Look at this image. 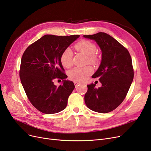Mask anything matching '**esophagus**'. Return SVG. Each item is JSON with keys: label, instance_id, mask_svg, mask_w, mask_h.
<instances>
[{"label": "esophagus", "instance_id": "obj_1", "mask_svg": "<svg viewBox=\"0 0 151 151\" xmlns=\"http://www.w3.org/2000/svg\"><path fill=\"white\" fill-rule=\"evenodd\" d=\"M74 83H75V86H77L78 85L81 84V82H80V81H74Z\"/></svg>", "mask_w": 151, "mask_h": 151}]
</instances>
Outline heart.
<instances>
[{
  "label": "heart",
  "instance_id": "obj_1",
  "mask_svg": "<svg viewBox=\"0 0 151 151\" xmlns=\"http://www.w3.org/2000/svg\"><path fill=\"white\" fill-rule=\"evenodd\" d=\"M75 48L85 55H87V63L93 65L98 63L99 58L96 52V45L88 40H81L78 42L74 46ZM73 53L70 49H66L61 53L60 56V62L63 67L69 68L72 66ZM93 69L91 66H87L83 68L75 67L70 70L68 72V76L70 78L74 81H83L86 78L92 74Z\"/></svg>",
  "mask_w": 151,
  "mask_h": 151
}]
</instances>
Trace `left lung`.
Listing matches in <instances>:
<instances>
[{
  "label": "left lung",
  "instance_id": "1",
  "mask_svg": "<svg viewBox=\"0 0 151 151\" xmlns=\"http://www.w3.org/2000/svg\"><path fill=\"white\" fill-rule=\"evenodd\" d=\"M95 40L102 52V60L92 78H98L102 86L87 85L85 95L87 107L100 113L115 109L125 99L134 78L132 59L128 50L107 33L99 32L83 35Z\"/></svg>",
  "mask_w": 151,
  "mask_h": 151
}]
</instances>
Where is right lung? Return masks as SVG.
Returning <instances> with one entry per match:
<instances>
[{"label": "right lung", "instance_id": "1", "mask_svg": "<svg viewBox=\"0 0 151 151\" xmlns=\"http://www.w3.org/2000/svg\"><path fill=\"white\" fill-rule=\"evenodd\" d=\"M79 35H45L25 50L21 59L20 78L28 99L37 109L45 114L63 110L75 88L73 82L65 80L67 75L60 62V56ZM63 79L59 87L55 79Z\"/></svg>", "mask_w": 151, "mask_h": 151}]
</instances>
